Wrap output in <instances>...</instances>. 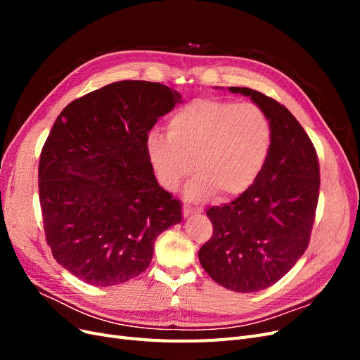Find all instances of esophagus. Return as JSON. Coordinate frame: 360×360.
I'll list each match as a JSON object with an SVG mask.
<instances>
[{"mask_svg": "<svg viewBox=\"0 0 360 360\" xmlns=\"http://www.w3.org/2000/svg\"><path fill=\"white\" fill-rule=\"evenodd\" d=\"M200 212H201L200 207H192V205H189V204H184V205H183V214H184V217H189V216L197 214V213H200Z\"/></svg>", "mask_w": 360, "mask_h": 360, "instance_id": "obj_1", "label": "esophagus"}]
</instances>
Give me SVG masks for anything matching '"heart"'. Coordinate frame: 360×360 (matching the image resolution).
Returning <instances> with one entry per match:
<instances>
[{"mask_svg":"<svg viewBox=\"0 0 360 360\" xmlns=\"http://www.w3.org/2000/svg\"><path fill=\"white\" fill-rule=\"evenodd\" d=\"M274 144L269 115L255 103L201 97L168 122V135L150 132L147 158L163 189L177 191L195 167L188 184L189 201H205L221 192L245 193L263 172Z\"/></svg>","mask_w":360,"mask_h":360,"instance_id":"1","label":"heart"}]
</instances>
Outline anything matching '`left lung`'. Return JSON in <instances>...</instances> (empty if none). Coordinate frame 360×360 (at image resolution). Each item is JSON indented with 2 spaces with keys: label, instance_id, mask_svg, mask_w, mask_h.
Masks as SVG:
<instances>
[{
  "label": "left lung",
  "instance_id": "obj_1",
  "mask_svg": "<svg viewBox=\"0 0 360 360\" xmlns=\"http://www.w3.org/2000/svg\"><path fill=\"white\" fill-rule=\"evenodd\" d=\"M228 90L263 108L274 129V144L250 189L207 210L213 236L198 258L219 285L254 292L287 275L307 250L319 202L320 167L309 136L284 105L246 86Z\"/></svg>",
  "mask_w": 360,
  "mask_h": 360
}]
</instances>
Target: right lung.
I'll use <instances>...</instances> for the list:
<instances>
[{
    "label": "right lung",
    "instance_id": "add662e5",
    "mask_svg": "<svg viewBox=\"0 0 360 360\" xmlns=\"http://www.w3.org/2000/svg\"><path fill=\"white\" fill-rule=\"evenodd\" d=\"M183 102L159 82L118 81L69 103L39 162L46 242L57 263L96 287L138 276L155 240L181 222V202L159 186L146 141Z\"/></svg>",
    "mask_w": 360,
    "mask_h": 360
}]
</instances>
